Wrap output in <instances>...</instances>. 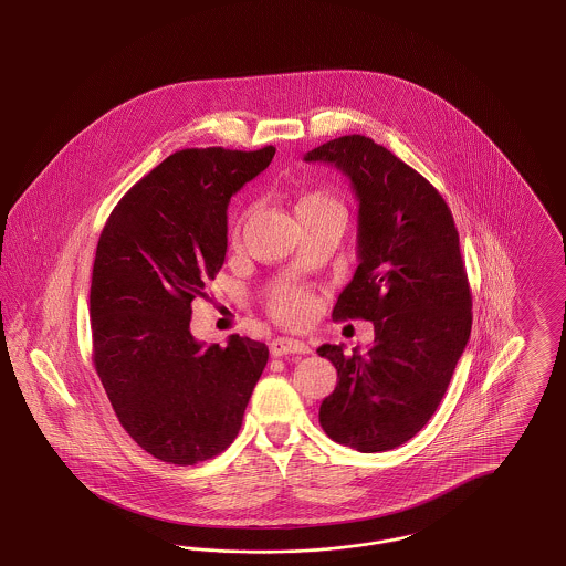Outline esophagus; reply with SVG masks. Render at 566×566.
<instances>
[{
	"instance_id": "obj_1",
	"label": "esophagus",
	"mask_w": 566,
	"mask_h": 566,
	"mask_svg": "<svg viewBox=\"0 0 566 566\" xmlns=\"http://www.w3.org/2000/svg\"><path fill=\"white\" fill-rule=\"evenodd\" d=\"M271 356H286V354H310V346L289 337H277L270 346Z\"/></svg>"
}]
</instances>
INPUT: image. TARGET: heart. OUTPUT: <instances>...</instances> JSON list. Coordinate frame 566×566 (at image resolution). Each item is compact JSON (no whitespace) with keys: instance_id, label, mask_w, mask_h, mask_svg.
Returning <instances> with one entry per match:
<instances>
[{"instance_id":"b5f03b06","label":"heart","mask_w":566,"mask_h":566,"mask_svg":"<svg viewBox=\"0 0 566 566\" xmlns=\"http://www.w3.org/2000/svg\"><path fill=\"white\" fill-rule=\"evenodd\" d=\"M323 206H339L333 197H328L326 192L314 190V192H305L298 201H296V214L303 210H312V208H323ZM243 218L238 220V224L233 227V240L240 238L242 233ZM271 316L273 321H277L284 326H305L314 318L316 314V298L310 291L303 289H291L284 291L271 301Z\"/></svg>"}]
</instances>
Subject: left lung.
<instances>
[{"mask_svg":"<svg viewBox=\"0 0 566 566\" xmlns=\"http://www.w3.org/2000/svg\"><path fill=\"white\" fill-rule=\"evenodd\" d=\"M350 178L358 197V268L333 321L374 323V346L324 344L337 386L321 405L324 432L358 452L409 441L441 403L471 335V289L454 216L431 182L365 135L305 155Z\"/></svg>","mask_w":566,"mask_h":566,"instance_id":"1","label":"left lung"}]
</instances>
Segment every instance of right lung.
Wrapping results in <instances>:
<instances>
[{
    "mask_svg": "<svg viewBox=\"0 0 566 566\" xmlns=\"http://www.w3.org/2000/svg\"><path fill=\"white\" fill-rule=\"evenodd\" d=\"M275 155L185 148L127 190L99 235L91 280L93 365L135 443L189 467L224 452L270 350L231 335L203 346L190 303L208 298L227 254L229 199Z\"/></svg>",
    "mask_w": 566,
    "mask_h": 566,
    "instance_id": "right-lung-1",
    "label": "right lung"
}]
</instances>
